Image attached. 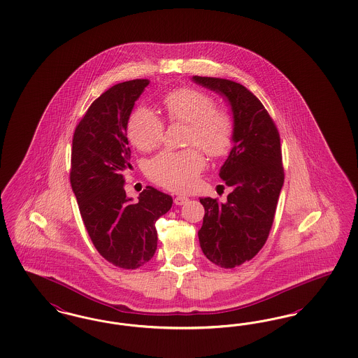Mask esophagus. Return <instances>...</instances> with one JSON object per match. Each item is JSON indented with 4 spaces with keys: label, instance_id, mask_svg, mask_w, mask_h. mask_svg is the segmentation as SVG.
Returning <instances> with one entry per match:
<instances>
[{
    "label": "esophagus",
    "instance_id": "obj_1",
    "mask_svg": "<svg viewBox=\"0 0 358 358\" xmlns=\"http://www.w3.org/2000/svg\"><path fill=\"white\" fill-rule=\"evenodd\" d=\"M187 201H189V199L185 197V196H177V197L174 199V203H176V205H185Z\"/></svg>",
    "mask_w": 358,
    "mask_h": 358
}]
</instances>
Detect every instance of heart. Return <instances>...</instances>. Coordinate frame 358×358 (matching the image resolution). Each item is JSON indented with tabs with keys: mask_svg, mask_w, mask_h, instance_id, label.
Returning <instances> with one entry per match:
<instances>
[{
	"mask_svg": "<svg viewBox=\"0 0 358 358\" xmlns=\"http://www.w3.org/2000/svg\"><path fill=\"white\" fill-rule=\"evenodd\" d=\"M162 106L169 121L187 125L182 150H164L146 164L148 177L158 185L176 192L190 190L197 184L206 158L201 149L221 157L234 143L236 122L229 110L215 106L212 96L196 87H178L162 97ZM165 131L162 118L148 106H137L129 115V141L143 152L158 146Z\"/></svg>",
	"mask_w": 358,
	"mask_h": 358,
	"instance_id": "obj_1",
	"label": "heart"
}]
</instances>
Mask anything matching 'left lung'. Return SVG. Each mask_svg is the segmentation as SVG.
<instances>
[{
	"label": "left lung",
	"instance_id": "1",
	"mask_svg": "<svg viewBox=\"0 0 358 358\" xmlns=\"http://www.w3.org/2000/svg\"><path fill=\"white\" fill-rule=\"evenodd\" d=\"M193 81L225 96L236 122L234 146L220 171L231 192L225 203L200 199L205 215L199 230L206 258L231 269L255 257L272 229L285 177L280 133L261 101L241 84L200 76Z\"/></svg>",
	"mask_w": 358,
	"mask_h": 358
}]
</instances>
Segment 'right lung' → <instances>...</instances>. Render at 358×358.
<instances>
[{"label": "right lung", "instance_id": "obj_1", "mask_svg": "<svg viewBox=\"0 0 358 358\" xmlns=\"http://www.w3.org/2000/svg\"><path fill=\"white\" fill-rule=\"evenodd\" d=\"M148 85L131 80L112 86L92 102L73 134L71 184L84 225L101 256L122 269H137L155 256L156 221L173 203L153 186L133 203L124 189L131 168L129 115Z\"/></svg>", "mask_w": 358, "mask_h": 358}]
</instances>
